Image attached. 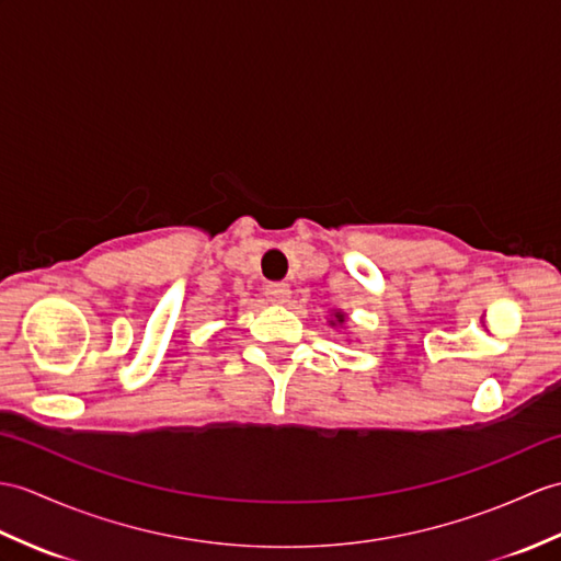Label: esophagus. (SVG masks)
<instances>
[{
    "mask_svg": "<svg viewBox=\"0 0 561 561\" xmlns=\"http://www.w3.org/2000/svg\"><path fill=\"white\" fill-rule=\"evenodd\" d=\"M265 296H267V301H272V304H286L291 298V289H289V284H282V282L267 284Z\"/></svg>",
    "mask_w": 561,
    "mask_h": 561,
    "instance_id": "obj_1",
    "label": "esophagus"
}]
</instances>
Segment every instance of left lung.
Here are the masks:
<instances>
[{"instance_id": "obj_1", "label": "left lung", "mask_w": 561, "mask_h": 561, "mask_svg": "<svg viewBox=\"0 0 561 561\" xmlns=\"http://www.w3.org/2000/svg\"><path fill=\"white\" fill-rule=\"evenodd\" d=\"M336 318H340V322H342V320H344V318H342V316H336Z\"/></svg>"}]
</instances>
